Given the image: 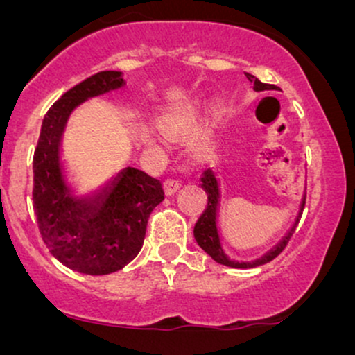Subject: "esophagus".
Segmentation results:
<instances>
[{
  "instance_id": "34e87169",
  "label": "esophagus",
  "mask_w": 355,
  "mask_h": 355,
  "mask_svg": "<svg viewBox=\"0 0 355 355\" xmlns=\"http://www.w3.org/2000/svg\"><path fill=\"white\" fill-rule=\"evenodd\" d=\"M182 183L178 180H175V178H166V180L164 182V190L166 195H173L177 193V190L180 189Z\"/></svg>"
}]
</instances>
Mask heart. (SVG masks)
Segmentation results:
<instances>
[{
    "instance_id": "b5f03b06",
    "label": "heart",
    "mask_w": 355,
    "mask_h": 355,
    "mask_svg": "<svg viewBox=\"0 0 355 355\" xmlns=\"http://www.w3.org/2000/svg\"><path fill=\"white\" fill-rule=\"evenodd\" d=\"M197 113H198V110L195 107L185 108L180 115L172 118V120L162 121L160 123L162 132L166 133V135H172V137L183 135V133L189 132L190 126L193 125L195 118H197ZM209 140H210V128H203L197 133V137H195V145L203 146V145L209 144ZM146 144H148L150 146H153V148L157 146L152 138H146Z\"/></svg>"
}]
</instances>
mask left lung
Returning a JSON list of instances; mask_svg holds the SVG:
<instances>
[{"instance_id": "1", "label": "left lung", "mask_w": 355, "mask_h": 355, "mask_svg": "<svg viewBox=\"0 0 355 355\" xmlns=\"http://www.w3.org/2000/svg\"><path fill=\"white\" fill-rule=\"evenodd\" d=\"M247 78L254 83L255 92H268V89H277L275 85L262 83L259 78H255L254 75H248V73H247ZM200 180H202V183H200L202 189L207 191V198H209V202H207V209L203 210L200 218H198L197 223H195L193 235H195V240H197L198 245H200L203 250H205L207 254H209L211 259L215 260V262L222 263V266H227V267H234V268H252V267H259V266H263V263L270 262V260H274L275 257L284 250L285 245H287V242L291 240L292 234L295 232V227H297V223H299L300 217H302V211L305 207V195H304L302 202H300L299 214H297L294 225L291 227V230L285 234V237H282V240H280V242L277 243L274 248H270L266 255L260 257V259H257V260H252V262H237V260H232L230 257L223 252L222 240H220L218 227H217L218 207H220V187H218V180H217V177H215L214 170L207 168L205 172H203Z\"/></svg>"}]
</instances>
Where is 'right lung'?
<instances>
[{
  "instance_id": "right-lung-1",
  "label": "right lung",
  "mask_w": 355,
  "mask_h": 355,
  "mask_svg": "<svg viewBox=\"0 0 355 355\" xmlns=\"http://www.w3.org/2000/svg\"><path fill=\"white\" fill-rule=\"evenodd\" d=\"M125 85L121 71H100L68 89L43 118L33 157V207L51 255L71 270L107 275L138 255L152 210L165 198L162 182L126 166L103 189L75 197L63 175L60 146L78 105Z\"/></svg>"
}]
</instances>
